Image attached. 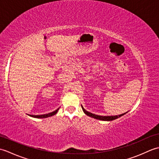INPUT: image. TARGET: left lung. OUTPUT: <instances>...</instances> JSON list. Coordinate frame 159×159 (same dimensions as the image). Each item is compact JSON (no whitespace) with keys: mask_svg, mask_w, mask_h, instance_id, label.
I'll return each instance as SVG.
<instances>
[{"mask_svg":"<svg viewBox=\"0 0 159 159\" xmlns=\"http://www.w3.org/2000/svg\"><path fill=\"white\" fill-rule=\"evenodd\" d=\"M81 107H82L83 112L85 113L87 115V116H88L89 117H92L93 118H95V119L102 120V121H112V120H114L116 119H117V118L120 117L121 116H124V114L126 113H122L121 115H119V116H98V115H95V114H93V113H90V112H88V111H87L85 109H84L82 105H81Z\"/></svg>","mask_w":159,"mask_h":159,"instance_id":"8db88e82","label":"left lung"}]
</instances>
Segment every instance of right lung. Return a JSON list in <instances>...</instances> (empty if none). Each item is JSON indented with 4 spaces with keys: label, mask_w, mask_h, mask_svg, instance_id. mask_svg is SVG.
Returning <instances> with one entry per match:
<instances>
[{
    "label": "right lung",
    "mask_w": 159,
    "mask_h": 159,
    "mask_svg": "<svg viewBox=\"0 0 159 159\" xmlns=\"http://www.w3.org/2000/svg\"><path fill=\"white\" fill-rule=\"evenodd\" d=\"M59 109H57V110H55V111H53V112H51V113H49L48 114H44V115H39V116H34V115H29L31 117H35V118H46V117H51L52 116H54V115H55L57 111H58Z\"/></svg>",
    "instance_id": "right-lung-1"
}]
</instances>
